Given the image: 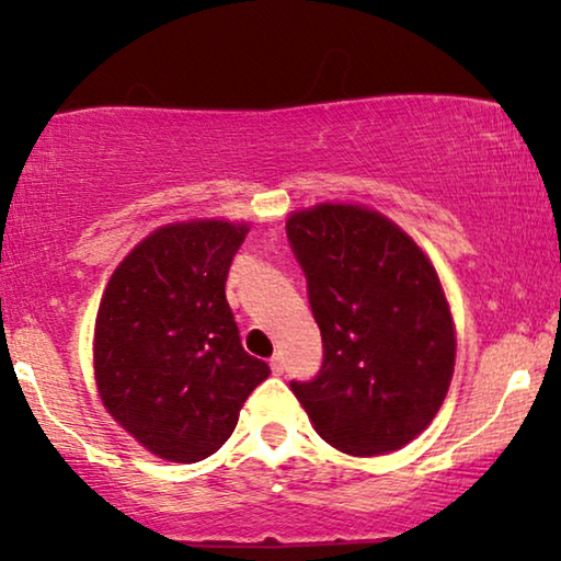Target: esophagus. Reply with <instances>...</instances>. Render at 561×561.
Wrapping results in <instances>:
<instances>
[{"label":"esophagus","instance_id":"esophagus-1","mask_svg":"<svg viewBox=\"0 0 561 561\" xmlns=\"http://www.w3.org/2000/svg\"><path fill=\"white\" fill-rule=\"evenodd\" d=\"M271 370H273V375H283V370H286V363H283L280 355L271 357Z\"/></svg>","mask_w":561,"mask_h":561}]
</instances>
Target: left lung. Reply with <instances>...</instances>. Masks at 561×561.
Returning <instances> with one entry per match:
<instances>
[{
  "label": "left lung",
  "mask_w": 561,
  "mask_h": 561,
  "mask_svg": "<svg viewBox=\"0 0 561 561\" xmlns=\"http://www.w3.org/2000/svg\"><path fill=\"white\" fill-rule=\"evenodd\" d=\"M288 240L324 342L311 382H290L321 439L350 457L411 444L439 413L457 332L439 273L393 219L363 204L290 211Z\"/></svg>",
  "instance_id": "8db88e82"
}]
</instances>
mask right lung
<instances>
[{
    "instance_id": "add662e5",
    "label": "right lung",
    "mask_w": 561,
    "mask_h": 561,
    "mask_svg": "<svg viewBox=\"0 0 561 561\" xmlns=\"http://www.w3.org/2000/svg\"><path fill=\"white\" fill-rule=\"evenodd\" d=\"M248 221L183 219L127 252L94 324V380L106 413L150 455L198 462L232 436L267 378L242 350L225 283Z\"/></svg>"
}]
</instances>
